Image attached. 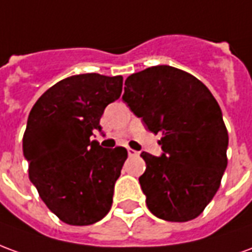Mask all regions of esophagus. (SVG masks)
<instances>
[{
  "label": "esophagus",
  "mask_w": 252,
  "mask_h": 252,
  "mask_svg": "<svg viewBox=\"0 0 252 252\" xmlns=\"http://www.w3.org/2000/svg\"><path fill=\"white\" fill-rule=\"evenodd\" d=\"M139 151H136V150H132V148H128V155L129 157H137L139 155Z\"/></svg>",
  "instance_id": "34e87169"
}]
</instances>
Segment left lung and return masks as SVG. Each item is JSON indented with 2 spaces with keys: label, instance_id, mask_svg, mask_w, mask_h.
<instances>
[{
  "label": "left lung",
  "instance_id": "1",
  "mask_svg": "<svg viewBox=\"0 0 252 252\" xmlns=\"http://www.w3.org/2000/svg\"><path fill=\"white\" fill-rule=\"evenodd\" d=\"M123 101L150 131L162 133V155H140L150 212L166 221L195 219L227 169L228 132L217 101L197 78L166 64L126 78Z\"/></svg>",
  "mask_w": 252,
  "mask_h": 252
}]
</instances>
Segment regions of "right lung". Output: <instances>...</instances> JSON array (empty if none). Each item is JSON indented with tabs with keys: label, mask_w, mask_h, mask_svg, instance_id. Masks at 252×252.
Masks as SVG:
<instances>
[{
	"label": "right lung",
	"mask_w": 252,
	"mask_h": 252,
	"mask_svg": "<svg viewBox=\"0 0 252 252\" xmlns=\"http://www.w3.org/2000/svg\"><path fill=\"white\" fill-rule=\"evenodd\" d=\"M123 77L79 74L47 90L31 109L23 153L30 180L48 209L70 225L104 219L128 153L92 142L105 108L120 97Z\"/></svg>",
	"instance_id": "obj_1"
}]
</instances>
